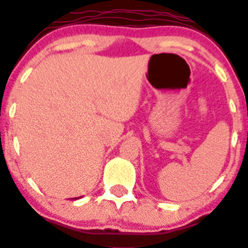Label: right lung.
<instances>
[{
	"instance_id": "right-lung-1",
	"label": "right lung",
	"mask_w": 248,
	"mask_h": 248,
	"mask_svg": "<svg viewBox=\"0 0 248 248\" xmlns=\"http://www.w3.org/2000/svg\"><path fill=\"white\" fill-rule=\"evenodd\" d=\"M77 199H79V197H76V199H74V200H77Z\"/></svg>"
}]
</instances>
